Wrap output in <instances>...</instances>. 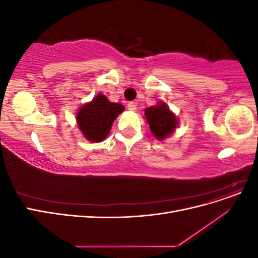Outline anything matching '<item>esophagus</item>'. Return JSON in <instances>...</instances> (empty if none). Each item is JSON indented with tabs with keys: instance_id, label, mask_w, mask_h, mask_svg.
Returning a JSON list of instances; mask_svg holds the SVG:
<instances>
[{
	"instance_id": "esophagus-1",
	"label": "esophagus",
	"mask_w": 258,
	"mask_h": 258,
	"mask_svg": "<svg viewBox=\"0 0 258 258\" xmlns=\"http://www.w3.org/2000/svg\"><path fill=\"white\" fill-rule=\"evenodd\" d=\"M127 107H128L129 111H136L137 110V104L135 102H129Z\"/></svg>"
}]
</instances>
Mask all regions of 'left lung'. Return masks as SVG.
Masks as SVG:
<instances>
[{"mask_svg":"<svg viewBox=\"0 0 258 258\" xmlns=\"http://www.w3.org/2000/svg\"><path fill=\"white\" fill-rule=\"evenodd\" d=\"M144 115L152 134L160 141L172 134L178 124L176 116L165 102H158L157 105L145 108Z\"/></svg>","mask_w":258,"mask_h":258,"instance_id":"1","label":"left lung"}]
</instances>
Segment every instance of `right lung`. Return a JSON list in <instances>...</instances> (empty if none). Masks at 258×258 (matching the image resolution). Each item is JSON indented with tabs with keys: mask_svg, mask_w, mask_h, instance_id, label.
I'll return each mask as SVG.
<instances>
[{
	"mask_svg": "<svg viewBox=\"0 0 258 258\" xmlns=\"http://www.w3.org/2000/svg\"><path fill=\"white\" fill-rule=\"evenodd\" d=\"M123 108V105L110 102L104 95L99 93L77 112V126L88 141L101 142L110 134L114 120Z\"/></svg>",
	"mask_w": 258,
	"mask_h": 258,
	"instance_id": "obj_1",
	"label": "right lung"
}]
</instances>
